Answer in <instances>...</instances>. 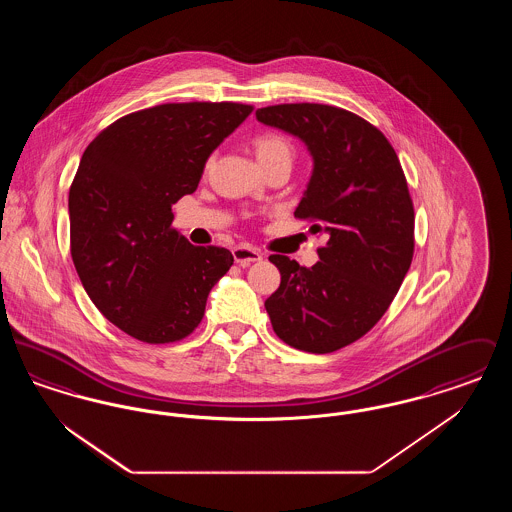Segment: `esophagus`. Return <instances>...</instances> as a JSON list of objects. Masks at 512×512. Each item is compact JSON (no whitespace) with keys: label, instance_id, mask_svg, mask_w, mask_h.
I'll use <instances>...</instances> for the list:
<instances>
[{"label":"esophagus","instance_id":"esophagus-1","mask_svg":"<svg viewBox=\"0 0 512 512\" xmlns=\"http://www.w3.org/2000/svg\"><path fill=\"white\" fill-rule=\"evenodd\" d=\"M232 255H234V261H236L240 267H247V265H251V263L263 259V253H261L257 247H249V245H238V247H234Z\"/></svg>","mask_w":512,"mask_h":512}]
</instances>
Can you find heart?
<instances>
[{
    "label": "heart",
    "mask_w": 512,
    "mask_h": 512,
    "mask_svg": "<svg viewBox=\"0 0 512 512\" xmlns=\"http://www.w3.org/2000/svg\"><path fill=\"white\" fill-rule=\"evenodd\" d=\"M253 147L257 153L259 163L265 167H270L274 163H292L293 161V144L292 140L280 132H261L253 138ZM213 157H209L205 161V169L211 165Z\"/></svg>",
    "instance_id": "b5f03b06"
}]
</instances>
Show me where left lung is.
<instances>
[{
    "label": "left lung",
    "mask_w": 512,
    "mask_h": 512,
    "mask_svg": "<svg viewBox=\"0 0 512 512\" xmlns=\"http://www.w3.org/2000/svg\"><path fill=\"white\" fill-rule=\"evenodd\" d=\"M257 121L297 136L315 167L295 219L324 236L317 261L270 255L280 286L265 301L276 336L307 353H332L384 317L411 267L414 207L388 138L359 115L322 103L257 109Z\"/></svg>",
    "instance_id": "left-lung-1"
}]
</instances>
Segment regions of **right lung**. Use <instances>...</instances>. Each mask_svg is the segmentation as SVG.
Here are the masks:
<instances>
[{"instance_id":"obj_1","label":"right lung","mask_w":512,"mask_h":512,"mask_svg":"<svg viewBox=\"0 0 512 512\" xmlns=\"http://www.w3.org/2000/svg\"><path fill=\"white\" fill-rule=\"evenodd\" d=\"M253 111L234 101L163 103L121 117L86 147L69 190L71 255L99 313L144 343L184 340L234 257L172 228L205 161Z\"/></svg>"}]
</instances>
